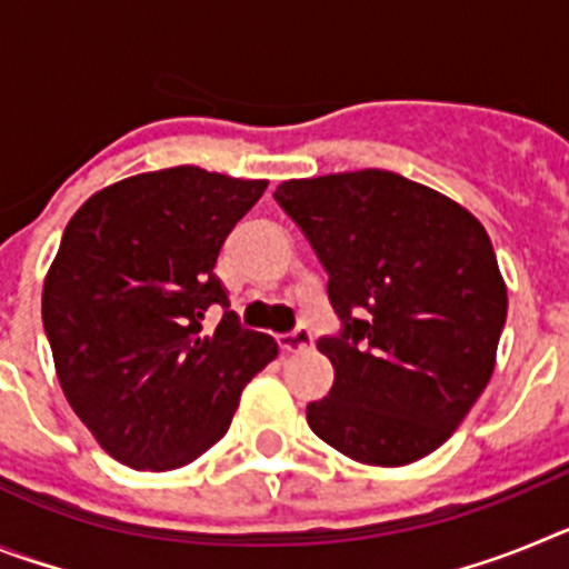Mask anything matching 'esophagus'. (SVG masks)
<instances>
[{
	"label": "esophagus",
	"instance_id": "34e87169",
	"mask_svg": "<svg viewBox=\"0 0 569 569\" xmlns=\"http://www.w3.org/2000/svg\"><path fill=\"white\" fill-rule=\"evenodd\" d=\"M279 347L281 353H301V350L313 347V333H310L308 328H296L293 333L279 336Z\"/></svg>",
	"mask_w": 569,
	"mask_h": 569
}]
</instances>
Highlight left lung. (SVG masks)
<instances>
[{"instance_id":"left-lung-1","label":"left lung","mask_w":569,"mask_h":569,"mask_svg":"<svg viewBox=\"0 0 569 569\" xmlns=\"http://www.w3.org/2000/svg\"><path fill=\"white\" fill-rule=\"evenodd\" d=\"M328 270L336 370L308 405L321 441L401 467L445 445L496 367L507 288L470 210L390 170L290 179L273 193Z\"/></svg>"}]
</instances>
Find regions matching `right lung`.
Segmentation results:
<instances>
[{
  "label": "right lung",
  "instance_id": "right-lung-1",
  "mask_svg": "<svg viewBox=\"0 0 569 569\" xmlns=\"http://www.w3.org/2000/svg\"><path fill=\"white\" fill-rule=\"evenodd\" d=\"M268 182L193 164L99 190L44 276L42 325L59 385L99 445L136 470H176L228 433L239 396L279 356L239 325L219 250ZM210 307L223 308L213 337Z\"/></svg>",
  "mask_w": 569,
  "mask_h": 569
}]
</instances>
